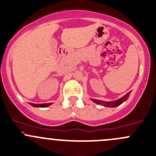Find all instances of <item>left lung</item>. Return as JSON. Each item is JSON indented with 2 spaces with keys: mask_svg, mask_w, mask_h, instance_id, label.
<instances>
[{
  "mask_svg": "<svg viewBox=\"0 0 156 156\" xmlns=\"http://www.w3.org/2000/svg\"><path fill=\"white\" fill-rule=\"evenodd\" d=\"M129 93L130 92H129L126 95L123 96V97L120 98V99H117V100H115V101H111V102H106V101H103V100H99V99H91V100L94 103H96V104L99 105H102L103 106H106V107H116V106H119L121 105L122 103L125 102L129 96Z\"/></svg>",
  "mask_w": 156,
  "mask_h": 156,
  "instance_id": "left-lung-1",
  "label": "left lung"
}]
</instances>
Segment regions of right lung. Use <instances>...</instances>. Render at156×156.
Wrapping results in <instances>:
<instances>
[{"mask_svg": "<svg viewBox=\"0 0 156 156\" xmlns=\"http://www.w3.org/2000/svg\"><path fill=\"white\" fill-rule=\"evenodd\" d=\"M52 103H42V104H34V103H30V105L34 106V107H47L50 106Z\"/></svg>", "mask_w": 156, "mask_h": 156, "instance_id": "1", "label": "right lung"}]
</instances>
